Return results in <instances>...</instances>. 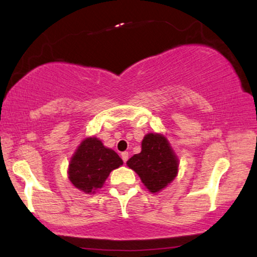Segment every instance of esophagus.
<instances>
[{
  "label": "esophagus",
  "instance_id": "1",
  "mask_svg": "<svg viewBox=\"0 0 257 257\" xmlns=\"http://www.w3.org/2000/svg\"><path fill=\"white\" fill-rule=\"evenodd\" d=\"M121 159H122V161H124V163H126V161H127V159H128V152H122L121 153Z\"/></svg>",
  "mask_w": 257,
  "mask_h": 257
}]
</instances>
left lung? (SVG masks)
I'll return each mask as SVG.
<instances>
[{"label": "left lung", "mask_w": 257, "mask_h": 257, "mask_svg": "<svg viewBox=\"0 0 257 257\" xmlns=\"http://www.w3.org/2000/svg\"><path fill=\"white\" fill-rule=\"evenodd\" d=\"M126 165L139 175L151 193H158L178 175L179 159L170 142L161 133H147L142 151L130 158Z\"/></svg>", "instance_id": "left-lung-1"}]
</instances>
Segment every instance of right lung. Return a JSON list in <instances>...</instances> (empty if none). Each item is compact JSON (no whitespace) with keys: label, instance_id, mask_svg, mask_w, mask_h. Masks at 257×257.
I'll list each match as a JSON object with an SVG mask.
<instances>
[{"label":"right lung","instance_id":"right-lung-1","mask_svg":"<svg viewBox=\"0 0 257 257\" xmlns=\"http://www.w3.org/2000/svg\"><path fill=\"white\" fill-rule=\"evenodd\" d=\"M122 165L113 150L105 147L96 137L85 138L69 163L68 175L71 184L86 194H94L115 168Z\"/></svg>","mask_w":257,"mask_h":257}]
</instances>
